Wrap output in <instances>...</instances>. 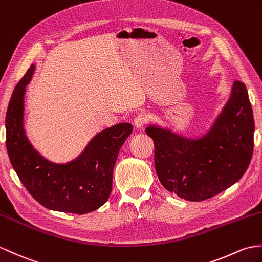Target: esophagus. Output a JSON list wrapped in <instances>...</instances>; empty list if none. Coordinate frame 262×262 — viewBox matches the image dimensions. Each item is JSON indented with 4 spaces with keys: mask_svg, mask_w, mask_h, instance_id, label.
<instances>
[{
    "mask_svg": "<svg viewBox=\"0 0 262 262\" xmlns=\"http://www.w3.org/2000/svg\"><path fill=\"white\" fill-rule=\"evenodd\" d=\"M147 120L148 119L145 115H138V116H136L135 119H134V126H135V128L141 129L143 128V126L147 123Z\"/></svg>",
    "mask_w": 262,
    "mask_h": 262,
    "instance_id": "1",
    "label": "esophagus"
}]
</instances>
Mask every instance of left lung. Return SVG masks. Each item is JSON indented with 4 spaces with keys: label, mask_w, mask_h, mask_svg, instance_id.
<instances>
[{
    "label": "left lung",
    "mask_w": 262,
    "mask_h": 262,
    "mask_svg": "<svg viewBox=\"0 0 262 262\" xmlns=\"http://www.w3.org/2000/svg\"><path fill=\"white\" fill-rule=\"evenodd\" d=\"M254 121L245 83L233 82L221 114L204 136L186 138L149 125L155 169L168 192L192 202L204 201L236 183L250 164Z\"/></svg>",
    "instance_id": "8db88e82"
}]
</instances>
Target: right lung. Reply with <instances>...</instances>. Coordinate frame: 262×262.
Segmentation results:
<instances>
[{"instance_id":"add662e5","label":"right lung","mask_w":262,"mask_h":262,"mask_svg":"<svg viewBox=\"0 0 262 262\" xmlns=\"http://www.w3.org/2000/svg\"><path fill=\"white\" fill-rule=\"evenodd\" d=\"M34 64L16 84L9 102L5 129L10 162L28 192L53 211L84 214L105 204L113 187V171L119 149L133 132L128 123L98 133L77 159L52 163L36 151L23 128L24 94Z\"/></svg>"}]
</instances>
